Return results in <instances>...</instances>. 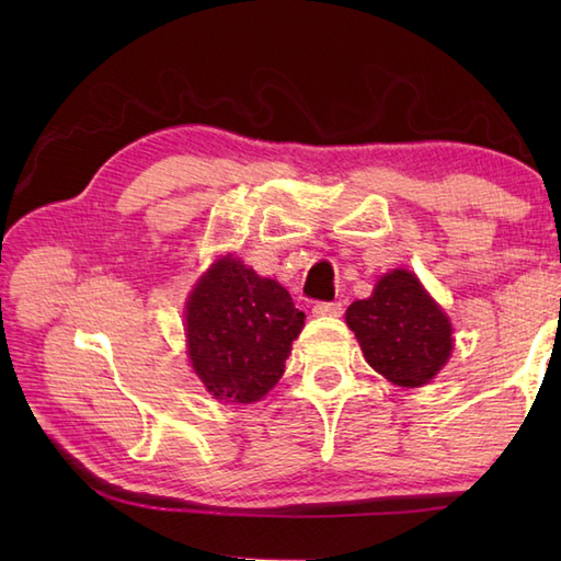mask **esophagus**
Here are the masks:
<instances>
[{"mask_svg": "<svg viewBox=\"0 0 561 561\" xmlns=\"http://www.w3.org/2000/svg\"><path fill=\"white\" fill-rule=\"evenodd\" d=\"M313 313L320 318H332V316H342V304L340 301H318L313 306Z\"/></svg>", "mask_w": 561, "mask_h": 561, "instance_id": "1", "label": "esophagus"}]
</instances>
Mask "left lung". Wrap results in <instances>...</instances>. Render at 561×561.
Listing matches in <instances>:
<instances>
[{"mask_svg":"<svg viewBox=\"0 0 561 561\" xmlns=\"http://www.w3.org/2000/svg\"><path fill=\"white\" fill-rule=\"evenodd\" d=\"M347 325L366 362L404 388L428 383L453 350L448 318L408 270L386 274L374 296L354 301L347 308Z\"/></svg>","mask_w":561,"mask_h":561,"instance_id":"1","label":"left lung"}]
</instances>
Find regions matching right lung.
I'll return each mask as SVG.
<instances>
[{"mask_svg": "<svg viewBox=\"0 0 561 561\" xmlns=\"http://www.w3.org/2000/svg\"><path fill=\"white\" fill-rule=\"evenodd\" d=\"M187 352L202 383L226 402H257L284 374L304 311L274 279L221 257L187 301Z\"/></svg>", "mask_w": 561, "mask_h": 561, "instance_id": "obj_1", "label": "right lung"}]
</instances>
